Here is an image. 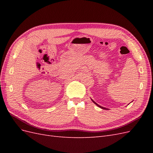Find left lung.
<instances>
[{
    "label": "left lung",
    "instance_id": "8db88e82",
    "mask_svg": "<svg viewBox=\"0 0 153 153\" xmlns=\"http://www.w3.org/2000/svg\"><path fill=\"white\" fill-rule=\"evenodd\" d=\"M92 101H93V102H94V103H95V104H96V105H98V106H99V107H100V108H103V109H106V110H107V108H104V107H102V106H100V105H98V104H97V103H96V102H95V101H93V100H92Z\"/></svg>",
    "mask_w": 153,
    "mask_h": 153
}]
</instances>
